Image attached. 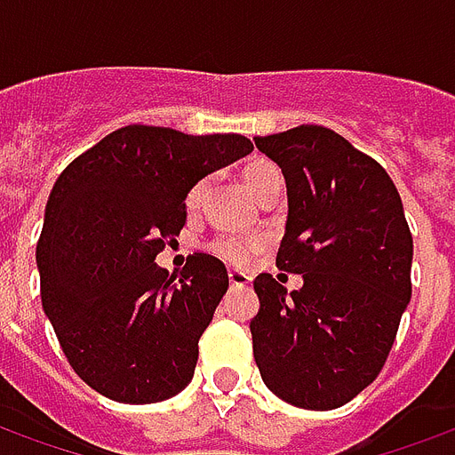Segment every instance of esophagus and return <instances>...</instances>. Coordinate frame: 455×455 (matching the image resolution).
I'll use <instances>...</instances> for the list:
<instances>
[{"label": "esophagus", "instance_id": "1", "mask_svg": "<svg viewBox=\"0 0 455 455\" xmlns=\"http://www.w3.org/2000/svg\"><path fill=\"white\" fill-rule=\"evenodd\" d=\"M228 283H231V287H248L251 277L246 273H238V270H228Z\"/></svg>", "mask_w": 455, "mask_h": 455}]
</instances>
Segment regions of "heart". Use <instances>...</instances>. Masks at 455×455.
Listing matches in <instances>:
<instances>
[{"label": "heart", "instance_id": "1", "mask_svg": "<svg viewBox=\"0 0 455 455\" xmlns=\"http://www.w3.org/2000/svg\"><path fill=\"white\" fill-rule=\"evenodd\" d=\"M280 178V170L266 158H253L251 163L243 165L241 170V180L248 188V192L258 197L263 189L267 188V182ZM204 195V182H197L195 188L189 189L188 195V207L197 209ZM266 248V238L263 236H219L209 243V251L221 260H227L228 266H246L251 258L260 253Z\"/></svg>", "mask_w": 455, "mask_h": 455}]
</instances>
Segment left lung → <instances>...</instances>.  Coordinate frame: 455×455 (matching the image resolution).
<instances>
[{"mask_svg":"<svg viewBox=\"0 0 455 455\" xmlns=\"http://www.w3.org/2000/svg\"><path fill=\"white\" fill-rule=\"evenodd\" d=\"M287 185L280 270L287 292L253 280V358L267 390L302 410H336L371 385L390 355L411 297V234L400 192L378 160L336 131L302 124L258 136Z\"/></svg>","mask_w":455,"mask_h":455,"instance_id":"left-lung-1","label":"left lung"}]
</instances>
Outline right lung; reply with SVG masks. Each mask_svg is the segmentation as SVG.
<instances>
[{"label":"right lung","mask_w":455,"mask_h":455,"mask_svg":"<svg viewBox=\"0 0 455 455\" xmlns=\"http://www.w3.org/2000/svg\"><path fill=\"white\" fill-rule=\"evenodd\" d=\"M253 150L241 133L124 126L68 165L36 246L41 302L73 371L124 404L175 397L228 290L224 263L195 253L178 275L156 263L188 221L189 189Z\"/></svg>","instance_id":"obj_1"}]
</instances>
